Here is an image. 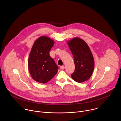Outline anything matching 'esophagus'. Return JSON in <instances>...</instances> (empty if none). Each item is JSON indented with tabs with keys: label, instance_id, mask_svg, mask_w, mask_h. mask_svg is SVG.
Segmentation results:
<instances>
[{
	"label": "esophagus",
	"instance_id": "esophagus-1",
	"mask_svg": "<svg viewBox=\"0 0 121 121\" xmlns=\"http://www.w3.org/2000/svg\"><path fill=\"white\" fill-rule=\"evenodd\" d=\"M65 68V67L64 65H62V66H60V69H64Z\"/></svg>",
	"mask_w": 121,
	"mask_h": 121
}]
</instances>
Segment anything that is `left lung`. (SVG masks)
Returning <instances> with one entry per match:
<instances>
[{"label":"left lung","instance_id":"obj_1","mask_svg":"<svg viewBox=\"0 0 121 121\" xmlns=\"http://www.w3.org/2000/svg\"><path fill=\"white\" fill-rule=\"evenodd\" d=\"M73 56L75 70L72 78L81 83L91 76L94 69V60L91 51L86 42L78 37L73 38L67 42Z\"/></svg>","mask_w":121,"mask_h":121}]
</instances>
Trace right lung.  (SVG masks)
<instances>
[{"mask_svg": "<svg viewBox=\"0 0 121 121\" xmlns=\"http://www.w3.org/2000/svg\"><path fill=\"white\" fill-rule=\"evenodd\" d=\"M54 44L53 39L42 36L35 40L32 47L28 66L32 78L38 82L46 83L57 73L58 67L49 55Z\"/></svg>", "mask_w": 121, "mask_h": 121, "instance_id": "right-lung-1", "label": "right lung"}]
</instances>
